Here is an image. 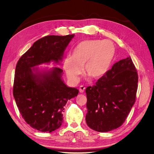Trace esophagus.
<instances>
[{
    "label": "esophagus",
    "mask_w": 154,
    "mask_h": 154,
    "mask_svg": "<svg viewBox=\"0 0 154 154\" xmlns=\"http://www.w3.org/2000/svg\"><path fill=\"white\" fill-rule=\"evenodd\" d=\"M85 89V87L83 85H81V86H80V88H79V91H80V92H81V93H83V92H84Z\"/></svg>",
    "instance_id": "obj_1"
}]
</instances>
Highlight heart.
Returning <instances> with one entry per match:
<instances>
[{
	"label": "heart",
	"mask_w": 154,
	"mask_h": 154,
	"mask_svg": "<svg viewBox=\"0 0 154 154\" xmlns=\"http://www.w3.org/2000/svg\"><path fill=\"white\" fill-rule=\"evenodd\" d=\"M116 52V45L111 40H83L74 48L72 57L68 56L65 58L63 69L69 80L73 82L78 80L83 66L88 76L100 78L109 71Z\"/></svg>",
	"instance_id": "obj_1"
}]
</instances>
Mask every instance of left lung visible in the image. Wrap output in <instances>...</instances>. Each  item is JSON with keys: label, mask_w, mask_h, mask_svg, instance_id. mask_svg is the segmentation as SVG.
Wrapping results in <instances>:
<instances>
[{"label": "left lung", "mask_w": 154, "mask_h": 154, "mask_svg": "<svg viewBox=\"0 0 154 154\" xmlns=\"http://www.w3.org/2000/svg\"><path fill=\"white\" fill-rule=\"evenodd\" d=\"M138 75L130 57L115 63L94 86L87 87L86 123L106 132L125 122L136 101Z\"/></svg>", "instance_id": "obj_1"}]
</instances>
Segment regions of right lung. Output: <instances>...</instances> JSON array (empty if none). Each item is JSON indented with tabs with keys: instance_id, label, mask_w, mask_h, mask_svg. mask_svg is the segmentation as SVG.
<instances>
[{
	"instance_id": "obj_1",
	"label": "right lung",
	"mask_w": 154,
	"mask_h": 154,
	"mask_svg": "<svg viewBox=\"0 0 154 154\" xmlns=\"http://www.w3.org/2000/svg\"><path fill=\"white\" fill-rule=\"evenodd\" d=\"M74 36L43 37L22 56L16 66L14 98L25 122L40 132H51L61 127L64 106L79 91L65 84L60 68L40 70L35 67L51 62L59 63Z\"/></svg>"
}]
</instances>
